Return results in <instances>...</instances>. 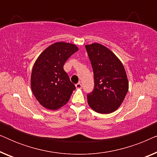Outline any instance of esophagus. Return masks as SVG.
I'll return each mask as SVG.
<instances>
[{"instance_id":"34e87169","label":"esophagus","mask_w":157,"mask_h":157,"mask_svg":"<svg viewBox=\"0 0 157 157\" xmlns=\"http://www.w3.org/2000/svg\"><path fill=\"white\" fill-rule=\"evenodd\" d=\"M76 89H82V85H81V83H78L76 84Z\"/></svg>"}]
</instances>
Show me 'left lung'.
Segmentation results:
<instances>
[{
	"label": "left lung",
	"instance_id": "left-lung-1",
	"mask_svg": "<svg viewBox=\"0 0 157 157\" xmlns=\"http://www.w3.org/2000/svg\"><path fill=\"white\" fill-rule=\"evenodd\" d=\"M94 71V88L87 94L89 106L99 113H110L120 106L128 92L123 64L112 51L101 44L85 46Z\"/></svg>",
	"mask_w": 157,
	"mask_h": 157
}]
</instances>
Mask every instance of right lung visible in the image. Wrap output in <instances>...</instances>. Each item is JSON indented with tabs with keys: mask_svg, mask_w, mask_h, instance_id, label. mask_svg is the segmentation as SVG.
<instances>
[{
	"mask_svg": "<svg viewBox=\"0 0 157 157\" xmlns=\"http://www.w3.org/2000/svg\"><path fill=\"white\" fill-rule=\"evenodd\" d=\"M78 49L74 44L55 43L42 52L32 70L31 86L38 101L46 109L56 110L68 101L76 86L63 65Z\"/></svg>",
	"mask_w": 157,
	"mask_h": 157,
	"instance_id": "add662e5",
	"label": "right lung"
}]
</instances>
